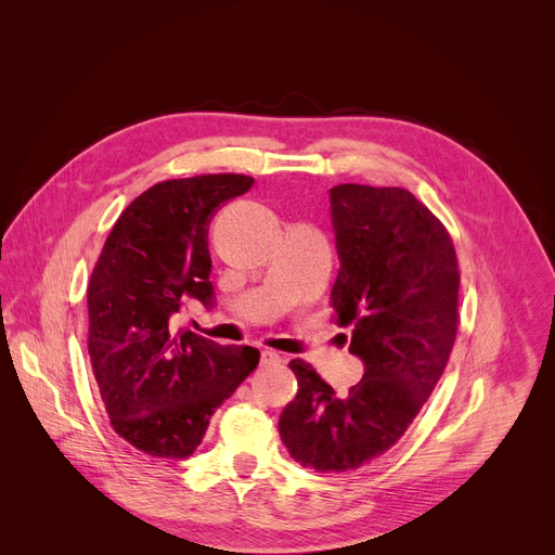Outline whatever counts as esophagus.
Listing matches in <instances>:
<instances>
[{"label": "esophagus", "instance_id": "esophagus-1", "mask_svg": "<svg viewBox=\"0 0 555 555\" xmlns=\"http://www.w3.org/2000/svg\"><path fill=\"white\" fill-rule=\"evenodd\" d=\"M283 361V357L279 354V351H274V349H263L261 351V363L263 365H279Z\"/></svg>", "mask_w": 555, "mask_h": 555}]
</instances>
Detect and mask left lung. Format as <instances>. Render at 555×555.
Instances as JSON below:
<instances>
[{
  "instance_id": "left-lung-1",
  "label": "left lung",
  "mask_w": 555,
  "mask_h": 555,
  "mask_svg": "<svg viewBox=\"0 0 555 555\" xmlns=\"http://www.w3.org/2000/svg\"><path fill=\"white\" fill-rule=\"evenodd\" d=\"M340 270L336 325L365 365L347 396L294 359L298 391L279 431L292 459L317 472H351L393 447L440 380L459 330L461 272L440 219L402 188L330 190Z\"/></svg>"
}]
</instances>
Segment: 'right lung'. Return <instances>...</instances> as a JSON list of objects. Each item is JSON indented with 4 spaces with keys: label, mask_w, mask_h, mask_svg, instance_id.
<instances>
[{
    "label": "right lung",
    "mask_w": 555,
    "mask_h": 555,
    "mask_svg": "<svg viewBox=\"0 0 555 555\" xmlns=\"http://www.w3.org/2000/svg\"><path fill=\"white\" fill-rule=\"evenodd\" d=\"M245 175L147 188L113 225L88 283V354L113 429L155 459H188L259 349L172 330L185 298L212 306L208 225Z\"/></svg>",
    "instance_id": "obj_1"
}]
</instances>
